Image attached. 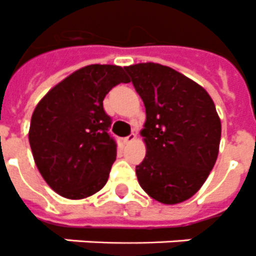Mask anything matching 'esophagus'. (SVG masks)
<instances>
[{"instance_id":"34e87169","label":"esophagus","mask_w":256,"mask_h":256,"mask_svg":"<svg viewBox=\"0 0 256 256\" xmlns=\"http://www.w3.org/2000/svg\"><path fill=\"white\" fill-rule=\"evenodd\" d=\"M136 140V134H130V136H126V138H122V141L126 142V144H130V142H132V141Z\"/></svg>"}]
</instances>
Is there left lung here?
<instances>
[{
    "instance_id": "left-lung-1",
    "label": "left lung",
    "mask_w": 256,
    "mask_h": 256,
    "mask_svg": "<svg viewBox=\"0 0 256 256\" xmlns=\"http://www.w3.org/2000/svg\"><path fill=\"white\" fill-rule=\"evenodd\" d=\"M124 68L146 114L138 184L161 204H181L201 189L218 157L222 128L216 104L202 86L172 67L148 62Z\"/></svg>"
}]
</instances>
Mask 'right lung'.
Segmentation results:
<instances>
[{
	"instance_id": "obj_1",
	"label": "right lung",
	"mask_w": 256,
	"mask_h": 256,
	"mask_svg": "<svg viewBox=\"0 0 256 256\" xmlns=\"http://www.w3.org/2000/svg\"><path fill=\"white\" fill-rule=\"evenodd\" d=\"M124 68L90 64L54 86L32 112L28 142L40 176L55 193L83 200L108 181L116 160L103 100L112 87L130 83Z\"/></svg>"
}]
</instances>
